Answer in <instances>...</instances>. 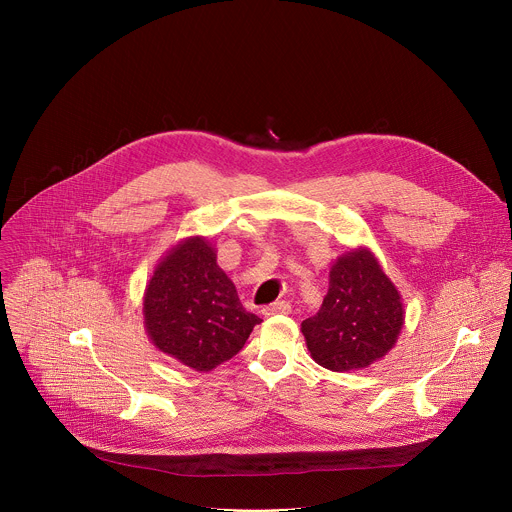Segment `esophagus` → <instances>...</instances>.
<instances>
[{"instance_id":"1","label":"esophagus","mask_w":512,"mask_h":512,"mask_svg":"<svg viewBox=\"0 0 512 512\" xmlns=\"http://www.w3.org/2000/svg\"><path fill=\"white\" fill-rule=\"evenodd\" d=\"M291 310V306L285 302V300H279V302H273L269 306L263 308V314L265 316H275V314H287Z\"/></svg>"}]
</instances>
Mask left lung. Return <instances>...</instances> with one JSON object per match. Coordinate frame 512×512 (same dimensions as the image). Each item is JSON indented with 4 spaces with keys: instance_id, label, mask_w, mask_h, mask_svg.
Returning a JSON list of instances; mask_svg holds the SVG:
<instances>
[{
    "instance_id": "8db88e82",
    "label": "left lung",
    "mask_w": 512,
    "mask_h": 512,
    "mask_svg": "<svg viewBox=\"0 0 512 512\" xmlns=\"http://www.w3.org/2000/svg\"><path fill=\"white\" fill-rule=\"evenodd\" d=\"M405 312L377 257L358 247L338 257L316 316L302 322L308 350L320 367L344 373L367 369L397 342Z\"/></svg>"
}]
</instances>
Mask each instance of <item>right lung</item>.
Wrapping results in <instances>:
<instances>
[{"label": "right lung", "instance_id": "add662e5", "mask_svg": "<svg viewBox=\"0 0 512 512\" xmlns=\"http://www.w3.org/2000/svg\"><path fill=\"white\" fill-rule=\"evenodd\" d=\"M143 320L156 348L200 373L231 360L261 322L243 308L202 237L180 241L156 265L145 285Z\"/></svg>", "mask_w": 512, "mask_h": 512}]
</instances>
